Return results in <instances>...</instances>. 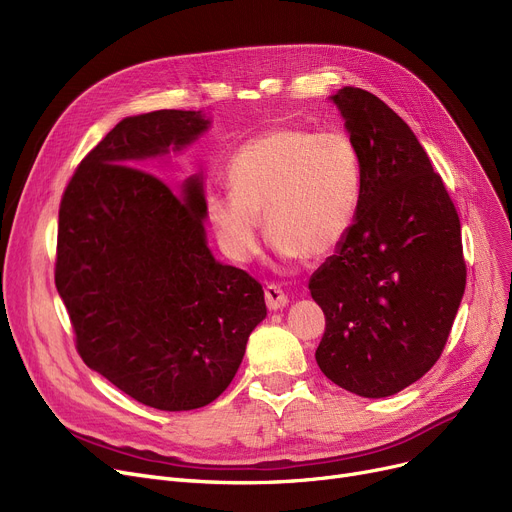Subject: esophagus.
Segmentation results:
<instances>
[{
	"label": "esophagus",
	"instance_id": "34e87169",
	"mask_svg": "<svg viewBox=\"0 0 512 512\" xmlns=\"http://www.w3.org/2000/svg\"><path fill=\"white\" fill-rule=\"evenodd\" d=\"M265 303L270 311H280L288 305V297L278 284H267L265 286Z\"/></svg>",
	"mask_w": 512,
	"mask_h": 512
}]
</instances>
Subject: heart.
I'll list each match as a JSON object with an SVG mask.
<instances>
[{"instance_id":"obj_1","label":"heart","mask_w":512,"mask_h":512,"mask_svg":"<svg viewBox=\"0 0 512 512\" xmlns=\"http://www.w3.org/2000/svg\"><path fill=\"white\" fill-rule=\"evenodd\" d=\"M226 176L232 193L211 197L207 215L236 261L257 253L263 218L267 238L288 261L332 255L357 220L363 174L342 132L265 130L236 151Z\"/></svg>"}]
</instances>
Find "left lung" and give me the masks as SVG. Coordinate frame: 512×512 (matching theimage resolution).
Listing matches in <instances>:
<instances>
[{
	"mask_svg": "<svg viewBox=\"0 0 512 512\" xmlns=\"http://www.w3.org/2000/svg\"><path fill=\"white\" fill-rule=\"evenodd\" d=\"M330 101L357 149V220L309 280L326 313L315 361L363 398L405 390L434 367L465 294L461 222L409 124L369 91Z\"/></svg>",
	"mask_w": 512,
	"mask_h": 512,
	"instance_id": "left-lung-1",
	"label": "left lung"
}]
</instances>
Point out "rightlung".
Masks as SVG:
<instances>
[{
    "mask_svg": "<svg viewBox=\"0 0 512 512\" xmlns=\"http://www.w3.org/2000/svg\"><path fill=\"white\" fill-rule=\"evenodd\" d=\"M209 126L201 110L120 120L80 161L60 205L56 286L78 353L159 411L218 398L267 315L261 284L207 247L203 174L174 193L147 172Z\"/></svg>",
    "mask_w": 512,
    "mask_h": 512,
    "instance_id": "right-lung-1",
    "label": "right lung"
}]
</instances>
